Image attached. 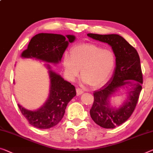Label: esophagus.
Listing matches in <instances>:
<instances>
[{
  "mask_svg": "<svg viewBox=\"0 0 153 153\" xmlns=\"http://www.w3.org/2000/svg\"><path fill=\"white\" fill-rule=\"evenodd\" d=\"M76 92H77V95H79L82 94V93H84V91L82 89H80V88H76Z\"/></svg>",
  "mask_w": 153,
  "mask_h": 153,
  "instance_id": "obj_1",
  "label": "esophagus"
}]
</instances>
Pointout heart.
I'll list each match as a JSON object with an SVG mask.
<instances>
[{"label":"heart","instance_id":"1","mask_svg":"<svg viewBox=\"0 0 153 153\" xmlns=\"http://www.w3.org/2000/svg\"><path fill=\"white\" fill-rule=\"evenodd\" d=\"M63 65L70 80L76 79L80 69L83 83L98 87L105 84L112 74L115 56L110 49L86 43L73 47L70 56L65 53Z\"/></svg>","mask_w":153,"mask_h":153}]
</instances>
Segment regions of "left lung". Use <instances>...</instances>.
I'll use <instances>...</instances> for the list:
<instances>
[{"mask_svg": "<svg viewBox=\"0 0 153 153\" xmlns=\"http://www.w3.org/2000/svg\"><path fill=\"white\" fill-rule=\"evenodd\" d=\"M93 40L110 45L115 56V68L111 78L93 93L94 102L90 115L95 124L104 128L119 126L131 117L142 91L143 76L137 50L117 34L88 33ZM127 90V98L118 107L110 103L111 97Z\"/></svg>", "mask_w": 153, "mask_h": 153, "instance_id": "left-lung-1", "label": "left lung"}]
</instances>
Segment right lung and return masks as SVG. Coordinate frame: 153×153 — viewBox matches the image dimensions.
<instances>
[{
    "label": "right lung",
    "instance_id": "right-lung-1",
    "mask_svg": "<svg viewBox=\"0 0 153 153\" xmlns=\"http://www.w3.org/2000/svg\"><path fill=\"white\" fill-rule=\"evenodd\" d=\"M75 40L74 35L40 33L31 38L27 49L20 55L22 58L46 62L44 65L48 69L50 79L49 93L42 106L36 110H28L18 104L24 117L34 127L47 129L58 124L65 115L68 103L76 95L75 86L53 71L50 65L61 62L69 44Z\"/></svg>",
    "mask_w": 153,
    "mask_h": 153
}]
</instances>
